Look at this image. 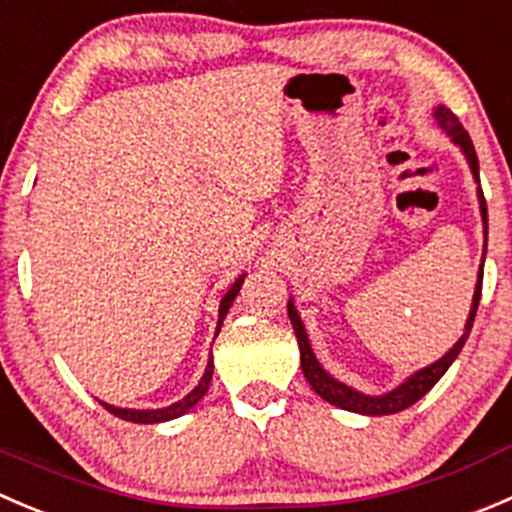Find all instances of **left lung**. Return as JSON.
<instances>
[{
	"label": "left lung",
	"mask_w": 512,
	"mask_h": 512,
	"mask_svg": "<svg viewBox=\"0 0 512 512\" xmlns=\"http://www.w3.org/2000/svg\"><path fill=\"white\" fill-rule=\"evenodd\" d=\"M435 122H438L440 130H445V135H448L450 140H453L455 145L463 150L465 160H468L470 170H473L475 182H480L478 155H475L473 142H470V135L465 132V127L460 124V119L455 117V114L450 112L448 107H443V104H440V107H435ZM478 200H480V215H483V225H485V237H488V207H485L483 190H478ZM485 242H488V240H485ZM483 260H485V257H483ZM480 290H483V265H480L478 285H475V295H473V307H470V315H468V322H465L463 337H460V340L455 342V345L450 347V350L445 352L440 360H435L433 365L423 367V370H418L415 375H410L408 380L403 382V385H398V388L390 390V393H385V395H362V393H357V390L347 388L345 382L335 380L330 372L322 370V365L317 362L315 352H312L310 340H307L305 325H302L300 315H297V310H295V302L290 300V302H287V315H290L292 330H295L297 345H300L302 372H305V377H307V382L312 385V390H315V393L320 395L322 400H327L330 405H335V408L350 410V413H360V415H393V413H400V410H405V408H410L413 403H418V400L423 398L428 390H433L435 382H438L440 377L445 375V370H448V367L453 365L455 357L460 355V350H463L465 340H468V335H470V327H473L475 312H478Z\"/></svg>",
	"instance_id": "8db88e82"
}]
</instances>
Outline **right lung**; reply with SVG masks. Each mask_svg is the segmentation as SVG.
Instances as JSON below:
<instances>
[{"label": "right lung", "mask_w": 512, "mask_h": 512, "mask_svg": "<svg viewBox=\"0 0 512 512\" xmlns=\"http://www.w3.org/2000/svg\"><path fill=\"white\" fill-rule=\"evenodd\" d=\"M242 282H245V275L237 277L235 285H232L230 290H227V295L222 297V302H220V320H217V332H220L222 320H225L227 310H230V305H232V300H235L237 292H240ZM212 370H215V365H212V357H210V362H207V367H205V375H202V380L197 382V388L192 390V393H187L182 400H177L175 405H170V408L130 410V408H114V405L102 403V400H99V405H102L104 410H109V413H112V415H117V418L127 420V423H147V425H150V423H165V420H175V418H180V415H185L190 408H195V405L202 400V395H205L207 390H210Z\"/></svg>", "instance_id": "right-lung-1"}]
</instances>
